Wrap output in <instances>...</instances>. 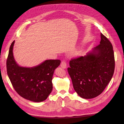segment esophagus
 <instances>
[{
	"instance_id": "1",
	"label": "esophagus",
	"mask_w": 124,
	"mask_h": 124,
	"mask_svg": "<svg viewBox=\"0 0 124 124\" xmlns=\"http://www.w3.org/2000/svg\"><path fill=\"white\" fill-rule=\"evenodd\" d=\"M61 66L62 68L65 69L67 67V63L65 61V60H63V61H62L61 63Z\"/></svg>"
}]
</instances>
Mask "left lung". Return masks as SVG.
<instances>
[{
  "instance_id": "obj_1",
  "label": "left lung",
  "mask_w": 124,
  "mask_h": 124,
  "mask_svg": "<svg viewBox=\"0 0 124 124\" xmlns=\"http://www.w3.org/2000/svg\"><path fill=\"white\" fill-rule=\"evenodd\" d=\"M100 44L85 56L71 59L68 68L73 88L84 99L99 96L113 77L115 59L113 46L101 33Z\"/></svg>"
}]
</instances>
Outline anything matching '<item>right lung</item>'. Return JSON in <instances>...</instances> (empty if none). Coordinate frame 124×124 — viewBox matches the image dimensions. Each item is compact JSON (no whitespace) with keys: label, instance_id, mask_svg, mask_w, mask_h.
Listing matches in <instances>:
<instances>
[{"label":"right lung","instance_id":"add662e5","mask_svg":"<svg viewBox=\"0 0 124 124\" xmlns=\"http://www.w3.org/2000/svg\"><path fill=\"white\" fill-rule=\"evenodd\" d=\"M14 42L11 44L7 60V74L11 84L18 94L26 99L37 102L45 100L52 92V77L61 61L46 60L32 68L20 67L13 57Z\"/></svg>","mask_w":124,"mask_h":124}]
</instances>
